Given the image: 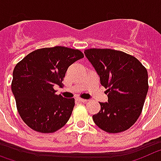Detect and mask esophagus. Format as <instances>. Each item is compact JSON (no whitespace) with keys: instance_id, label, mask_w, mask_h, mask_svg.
I'll use <instances>...</instances> for the list:
<instances>
[{"instance_id":"obj_1","label":"esophagus","mask_w":161,"mask_h":161,"mask_svg":"<svg viewBox=\"0 0 161 161\" xmlns=\"http://www.w3.org/2000/svg\"><path fill=\"white\" fill-rule=\"evenodd\" d=\"M76 100L81 102V103H86V102H87V100H84V99H82V98H77Z\"/></svg>"}]
</instances>
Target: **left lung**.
<instances>
[{
    "label": "left lung",
    "instance_id": "obj_1",
    "mask_svg": "<svg viewBox=\"0 0 161 161\" xmlns=\"http://www.w3.org/2000/svg\"><path fill=\"white\" fill-rule=\"evenodd\" d=\"M86 58L107 88L108 102L92 116L96 125L108 133H120L130 128L142 113L148 91L147 69L134 56L109 48H89Z\"/></svg>",
    "mask_w": 161,
    "mask_h": 161
}]
</instances>
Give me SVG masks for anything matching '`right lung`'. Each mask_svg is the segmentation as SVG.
<instances>
[{"instance_id": "right-lung-1", "label": "right lung", "mask_w": 161, "mask_h": 161, "mask_svg": "<svg viewBox=\"0 0 161 161\" xmlns=\"http://www.w3.org/2000/svg\"><path fill=\"white\" fill-rule=\"evenodd\" d=\"M84 57L79 49L56 46L31 52L17 64L11 89L22 121L33 130L53 133L66 124L75 99L57 95L67 69Z\"/></svg>"}]
</instances>
